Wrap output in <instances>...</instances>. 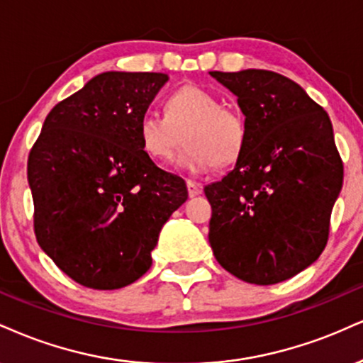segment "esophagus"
Segmentation results:
<instances>
[{"label": "esophagus", "instance_id": "1", "mask_svg": "<svg viewBox=\"0 0 363 363\" xmlns=\"http://www.w3.org/2000/svg\"><path fill=\"white\" fill-rule=\"evenodd\" d=\"M201 191H203V187H201L198 182L187 181V193H189V198H194V196L201 194Z\"/></svg>", "mask_w": 363, "mask_h": 363}]
</instances>
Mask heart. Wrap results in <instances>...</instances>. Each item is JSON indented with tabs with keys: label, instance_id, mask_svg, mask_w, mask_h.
Wrapping results in <instances>:
<instances>
[{
	"label": "heart",
	"instance_id": "obj_1",
	"mask_svg": "<svg viewBox=\"0 0 363 363\" xmlns=\"http://www.w3.org/2000/svg\"><path fill=\"white\" fill-rule=\"evenodd\" d=\"M182 137L186 145L177 157L182 169L204 174L218 164H231L247 145L245 118L237 108L221 104L211 91L184 86L165 101V115L147 111L138 121L143 152L157 164L172 160Z\"/></svg>",
	"mask_w": 363,
	"mask_h": 363
}]
</instances>
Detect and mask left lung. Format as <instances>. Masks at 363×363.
<instances>
[{"label": "left lung", "instance_id": "obj_1", "mask_svg": "<svg viewBox=\"0 0 363 363\" xmlns=\"http://www.w3.org/2000/svg\"><path fill=\"white\" fill-rule=\"evenodd\" d=\"M238 98L248 130L235 169L204 187L209 243L242 281L270 286L313 264L328 243L343 162L330 116L289 77L264 69L209 72Z\"/></svg>", "mask_w": 363, "mask_h": 363}]
</instances>
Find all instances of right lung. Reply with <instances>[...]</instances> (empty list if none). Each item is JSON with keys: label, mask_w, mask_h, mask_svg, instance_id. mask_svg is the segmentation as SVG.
<instances>
[{"label": "right lung", "mask_w": 363, "mask_h": 363, "mask_svg": "<svg viewBox=\"0 0 363 363\" xmlns=\"http://www.w3.org/2000/svg\"><path fill=\"white\" fill-rule=\"evenodd\" d=\"M160 72H103L52 108L28 155L38 245L72 281L120 289L143 276L184 179L157 167L138 121Z\"/></svg>", "instance_id": "obj_1"}]
</instances>
